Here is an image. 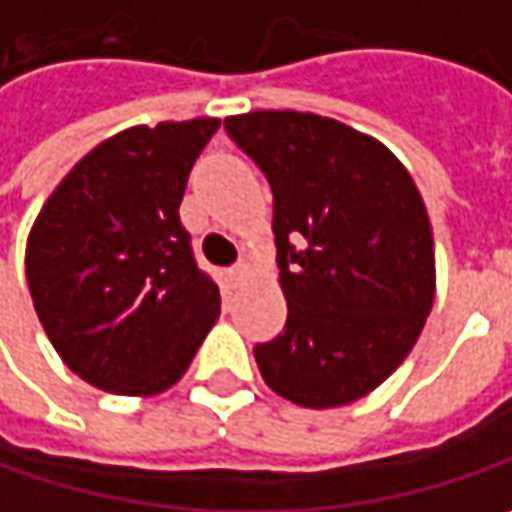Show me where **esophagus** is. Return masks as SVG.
I'll use <instances>...</instances> for the list:
<instances>
[{
    "instance_id": "obj_1",
    "label": "esophagus",
    "mask_w": 512,
    "mask_h": 512,
    "mask_svg": "<svg viewBox=\"0 0 512 512\" xmlns=\"http://www.w3.org/2000/svg\"><path fill=\"white\" fill-rule=\"evenodd\" d=\"M246 275H249V266H246V263H237V266H231V269H228V278H231L234 284H243V281H246Z\"/></svg>"
}]
</instances>
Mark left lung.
I'll return each instance as SVG.
<instances>
[{
    "label": "left lung",
    "instance_id": "1",
    "mask_svg": "<svg viewBox=\"0 0 512 512\" xmlns=\"http://www.w3.org/2000/svg\"><path fill=\"white\" fill-rule=\"evenodd\" d=\"M228 137L272 187L284 331L255 346L263 381L293 404L343 407L381 387L434 304V234L393 152L337 119L252 111Z\"/></svg>",
    "mask_w": 512,
    "mask_h": 512
}]
</instances>
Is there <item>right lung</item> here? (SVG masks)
I'll list each match as a JSON object with an SVG mask.
<instances>
[{
    "instance_id": "1",
    "label": "right lung",
    "mask_w": 512,
    "mask_h": 512,
    "mask_svg": "<svg viewBox=\"0 0 512 512\" xmlns=\"http://www.w3.org/2000/svg\"><path fill=\"white\" fill-rule=\"evenodd\" d=\"M219 119L125 128L67 172L40 208L25 278L61 360L117 395H158L219 316L178 205Z\"/></svg>"
}]
</instances>
